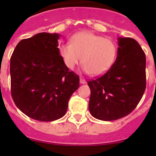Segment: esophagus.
<instances>
[{
	"label": "esophagus",
	"instance_id": "34e87169",
	"mask_svg": "<svg viewBox=\"0 0 156 156\" xmlns=\"http://www.w3.org/2000/svg\"><path fill=\"white\" fill-rule=\"evenodd\" d=\"M80 83H81V84H86L85 79H84V78H80Z\"/></svg>",
	"mask_w": 156,
	"mask_h": 156
}]
</instances>
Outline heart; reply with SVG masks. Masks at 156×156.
Returning a JSON list of instances; mask_svg holds the SVG:
<instances>
[{"mask_svg":"<svg viewBox=\"0 0 156 156\" xmlns=\"http://www.w3.org/2000/svg\"><path fill=\"white\" fill-rule=\"evenodd\" d=\"M117 46L112 39L90 31H81L71 37V44H62L59 53L66 66L73 69L81 61L82 69L91 75L105 73L117 56Z\"/></svg>","mask_w":156,"mask_h":156,"instance_id":"b5f03b06","label":"heart"}]
</instances>
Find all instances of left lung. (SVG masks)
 Listing matches in <instances>:
<instances>
[{
    "label": "left lung",
    "instance_id": "obj_1",
    "mask_svg": "<svg viewBox=\"0 0 156 156\" xmlns=\"http://www.w3.org/2000/svg\"><path fill=\"white\" fill-rule=\"evenodd\" d=\"M115 62L100 78L87 82L89 110L102 121H113L130 114L146 90V55L130 37H119Z\"/></svg>",
    "mask_w": 156,
    "mask_h": 156
}]
</instances>
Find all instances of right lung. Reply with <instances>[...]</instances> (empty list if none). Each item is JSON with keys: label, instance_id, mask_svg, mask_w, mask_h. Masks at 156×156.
I'll use <instances>...</instances> for the list:
<instances>
[{"label": "right lung", "instance_id": "add662e5", "mask_svg": "<svg viewBox=\"0 0 156 156\" xmlns=\"http://www.w3.org/2000/svg\"><path fill=\"white\" fill-rule=\"evenodd\" d=\"M59 34L42 32L20 41L10 58L11 95L31 119L52 122L62 118L79 77L69 72L58 48Z\"/></svg>", "mask_w": 156, "mask_h": 156}]
</instances>
